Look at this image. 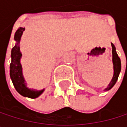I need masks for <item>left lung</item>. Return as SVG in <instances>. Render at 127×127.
<instances>
[{
    "label": "left lung",
    "mask_w": 127,
    "mask_h": 127,
    "mask_svg": "<svg viewBox=\"0 0 127 127\" xmlns=\"http://www.w3.org/2000/svg\"><path fill=\"white\" fill-rule=\"evenodd\" d=\"M111 45H112V53H113V67H114V75H113V77L110 83L109 84L108 87L104 90H109L114 86L115 84L116 83V82L118 80V76H119V73H120V71H121V60L118 57V54H117V53L115 51V45L113 43H111Z\"/></svg>",
    "instance_id": "8db88e82"
}]
</instances>
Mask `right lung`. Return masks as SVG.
<instances>
[{
    "mask_svg": "<svg viewBox=\"0 0 127 127\" xmlns=\"http://www.w3.org/2000/svg\"><path fill=\"white\" fill-rule=\"evenodd\" d=\"M24 31H25V28H20L19 29H17V31L14 34V40L16 41V44L12 49L10 77L12 79L14 87L20 95L31 98H35L42 94L44 90H36L29 89L26 87V83L25 82L22 73V66L20 63L22 54L20 51V46H19L21 36Z\"/></svg>",
    "mask_w": 127,
    "mask_h": 127,
    "instance_id": "obj_1",
    "label": "right lung"
}]
</instances>
